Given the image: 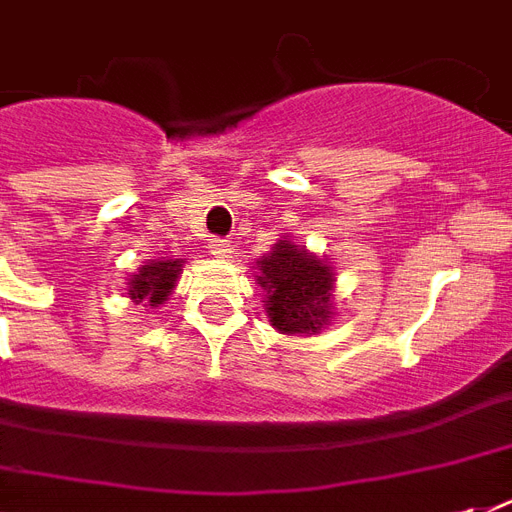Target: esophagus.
<instances>
[{
  "label": "esophagus",
  "mask_w": 512,
  "mask_h": 512,
  "mask_svg": "<svg viewBox=\"0 0 512 512\" xmlns=\"http://www.w3.org/2000/svg\"><path fill=\"white\" fill-rule=\"evenodd\" d=\"M207 249H209V255L217 257V260H228L233 252V247L225 239H209Z\"/></svg>",
  "instance_id": "esophagus-1"
}]
</instances>
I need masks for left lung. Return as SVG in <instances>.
<instances>
[{
	"mask_svg": "<svg viewBox=\"0 0 512 512\" xmlns=\"http://www.w3.org/2000/svg\"><path fill=\"white\" fill-rule=\"evenodd\" d=\"M260 287L268 289L265 313L284 335L319 332L332 311V271L319 257L279 241L260 263Z\"/></svg>",
	"mask_w": 512,
	"mask_h": 512,
	"instance_id": "1",
	"label": "left lung"
}]
</instances>
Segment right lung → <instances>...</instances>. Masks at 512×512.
<instances>
[{"instance_id":"obj_1","label":"right lung","mask_w":512,"mask_h":512,"mask_svg":"<svg viewBox=\"0 0 512 512\" xmlns=\"http://www.w3.org/2000/svg\"><path fill=\"white\" fill-rule=\"evenodd\" d=\"M180 271H183V260H159V263L143 265L140 273H135L130 279V292L127 295L135 303H148L156 308V305H162L167 300Z\"/></svg>"}]
</instances>
